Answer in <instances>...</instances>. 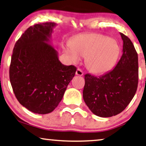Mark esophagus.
Instances as JSON below:
<instances>
[{
    "mask_svg": "<svg viewBox=\"0 0 146 146\" xmlns=\"http://www.w3.org/2000/svg\"><path fill=\"white\" fill-rule=\"evenodd\" d=\"M75 75H79V76H82V75H83V73H82V71H81V69H79V68H78L77 69V71H76Z\"/></svg>",
    "mask_w": 146,
    "mask_h": 146,
    "instance_id": "obj_1",
    "label": "esophagus"
}]
</instances>
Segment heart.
<instances>
[{
	"mask_svg": "<svg viewBox=\"0 0 146 146\" xmlns=\"http://www.w3.org/2000/svg\"><path fill=\"white\" fill-rule=\"evenodd\" d=\"M73 63L84 58L86 69L91 73L102 74L114 66L118 59L120 47L113 38L100 33L79 35L71 41L70 46L64 49Z\"/></svg>",
	"mask_w": 146,
	"mask_h": 146,
	"instance_id": "heart-1",
	"label": "heart"
}]
</instances>
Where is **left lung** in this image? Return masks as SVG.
Instances as JSON below:
<instances>
[{
	"label": "left lung",
	"instance_id": "1",
	"mask_svg": "<svg viewBox=\"0 0 146 146\" xmlns=\"http://www.w3.org/2000/svg\"><path fill=\"white\" fill-rule=\"evenodd\" d=\"M123 55L113 70L98 77L84 76L83 99L90 110L101 117L115 116L127 108L138 82V54L132 41L120 33Z\"/></svg>",
	"mask_w": 146,
	"mask_h": 146
}]
</instances>
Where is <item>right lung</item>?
Masks as SVG:
<instances>
[{"mask_svg": "<svg viewBox=\"0 0 146 146\" xmlns=\"http://www.w3.org/2000/svg\"><path fill=\"white\" fill-rule=\"evenodd\" d=\"M56 23L35 24L26 30L13 50L10 80L17 100L30 111L47 114L64 97L77 68L65 66L52 46Z\"/></svg>", "mask_w": 146, "mask_h": 146, "instance_id": "obj_1", "label": "right lung"}]
</instances>
